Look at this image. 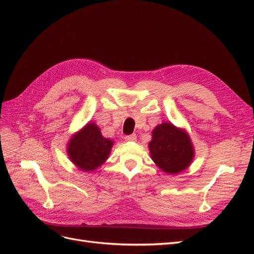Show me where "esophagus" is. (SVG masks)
<instances>
[{
    "label": "esophagus",
    "mask_w": 254,
    "mask_h": 254,
    "mask_svg": "<svg viewBox=\"0 0 254 254\" xmlns=\"http://www.w3.org/2000/svg\"><path fill=\"white\" fill-rule=\"evenodd\" d=\"M124 139H125V141H128V142H130V141H135L136 140V134H130V135H126V136H124Z\"/></svg>",
    "instance_id": "34e87169"
}]
</instances>
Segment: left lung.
I'll return each mask as SVG.
<instances>
[{
	"instance_id": "obj_1",
	"label": "left lung",
	"mask_w": 254,
	"mask_h": 254,
	"mask_svg": "<svg viewBox=\"0 0 254 254\" xmlns=\"http://www.w3.org/2000/svg\"><path fill=\"white\" fill-rule=\"evenodd\" d=\"M148 147L153 162L171 175L186 170L195 155L189 134L172 123H162L152 130Z\"/></svg>"
}]
</instances>
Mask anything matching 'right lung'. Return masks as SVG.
I'll return each mask as SVG.
<instances>
[{"label":"right lung","mask_w":254,"mask_h":254,"mask_svg":"<svg viewBox=\"0 0 254 254\" xmlns=\"http://www.w3.org/2000/svg\"><path fill=\"white\" fill-rule=\"evenodd\" d=\"M112 145L94 123H89L68 141L67 155L79 170L93 172L108 159Z\"/></svg>","instance_id":"obj_1"}]
</instances>
